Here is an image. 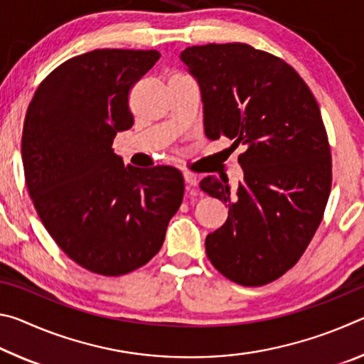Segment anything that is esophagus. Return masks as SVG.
I'll return each instance as SVG.
<instances>
[{"label": "esophagus", "instance_id": "1", "mask_svg": "<svg viewBox=\"0 0 364 364\" xmlns=\"http://www.w3.org/2000/svg\"><path fill=\"white\" fill-rule=\"evenodd\" d=\"M183 178H184V181H186L188 186H193V188H196V186H197V183H199V180H197V175L191 173V171H184V173H183Z\"/></svg>", "mask_w": 364, "mask_h": 364}]
</instances>
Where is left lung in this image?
Wrapping results in <instances>:
<instances>
[{
    "instance_id": "8db88e82",
    "label": "left lung",
    "mask_w": 364,
    "mask_h": 364,
    "mask_svg": "<svg viewBox=\"0 0 364 364\" xmlns=\"http://www.w3.org/2000/svg\"><path fill=\"white\" fill-rule=\"evenodd\" d=\"M200 88L208 139L244 147V180L205 176L200 189L230 207L205 239L208 260L242 286L291 269L315 236L332 181L328 134L315 96L291 65L244 43L181 53Z\"/></svg>"
}]
</instances>
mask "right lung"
<instances>
[{
  "label": "right lung",
  "mask_w": 364,
  "mask_h": 364,
  "mask_svg": "<svg viewBox=\"0 0 364 364\" xmlns=\"http://www.w3.org/2000/svg\"><path fill=\"white\" fill-rule=\"evenodd\" d=\"M159 51L95 49L43 80L27 109L22 164L28 194L56 244L80 267L120 276L162 247L184 194L180 170L123 165L115 134L130 130L132 86Z\"/></svg>",
  "instance_id": "1"
}]
</instances>
